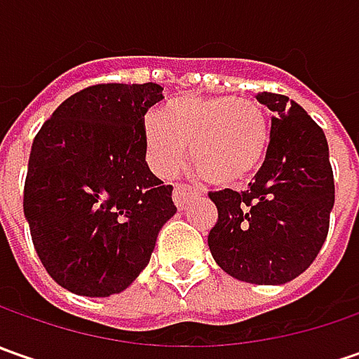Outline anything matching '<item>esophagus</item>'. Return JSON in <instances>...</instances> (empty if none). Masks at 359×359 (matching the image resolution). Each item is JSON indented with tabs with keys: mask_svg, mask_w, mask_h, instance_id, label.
Here are the masks:
<instances>
[{
	"mask_svg": "<svg viewBox=\"0 0 359 359\" xmlns=\"http://www.w3.org/2000/svg\"><path fill=\"white\" fill-rule=\"evenodd\" d=\"M194 194H196L194 187L186 186V184H175V186H173V201H175V205H177L180 210H184L187 200H189Z\"/></svg>",
	"mask_w": 359,
	"mask_h": 359,
	"instance_id": "1",
	"label": "esophagus"
}]
</instances>
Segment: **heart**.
Instances as JSON below:
<instances>
[{
	"label": "heart",
	"mask_w": 359,
	"mask_h": 359,
	"mask_svg": "<svg viewBox=\"0 0 359 359\" xmlns=\"http://www.w3.org/2000/svg\"><path fill=\"white\" fill-rule=\"evenodd\" d=\"M145 159L158 175L180 170L189 159L203 180L219 187L238 186L262 165L269 147L266 107L252 97L184 95L147 118Z\"/></svg>",
	"instance_id": "b5f03b06"
}]
</instances>
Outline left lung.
I'll list each match as a JSON object with an SVG mask.
<instances>
[{"mask_svg": "<svg viewBox=\"0 0 359 359\" xmlns=\"http://www.w3.org/2000/svg\"><path fill=\"white\" fill-rule=\"evenodd\" d=\"M273 111L269 147L250 189L210 191L217 222L208 245L231 278L276 285L310 268L324 245L336 187L324 130L282 93H257Z\"/></svg>", "mask_w": 359, "mask_h": 359, "instance_id": "left-lung-1", "label": "left lung"}]
</instances>
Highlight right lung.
Instances as JSON below:
<instances>
[{"label":"right lung","mask_w":359,"mask_h":359,"mask_svg":"<svg viewBox=\"0 0 359 359\" xmlns=\"http://www.w3.org/2000/svg\"><path fill=\"white\" fill-rule=\"evenodd\" d=\"M158 83H97L67 97L35 135L23 214L43 268L77 296L119 294L172 217V186L149 172L144 126Z\"/></svg>","instance_id":"add662e5"}]
</instances>
